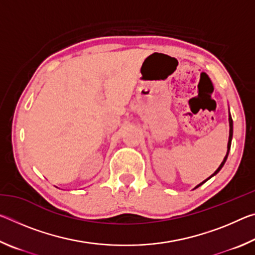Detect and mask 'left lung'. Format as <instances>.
<instances>
[{
	"instance_id": "left-lung-1",
	"label": "left lung",
	"mask_w": 255,
	"mask_h": 255,
	"mask_svg": "<svg viewBox=\"0 0 255 255\" xmlns=\"http://www.w3.org/2000/svg\"><path fill=\"white\" fill-rule=\"evenodd\" d=\"M228 122H230V137H228V144H227V153H226V156H225V157H224V159H223V162H222V164H221V165H219V167H218V169H217V170H216V171L214 172V173H213V174H211V175L209 176V178H208V179H207V180H205V181H204V182H201L200 184H198L196 188H198V187H200V185H201L202 183H205V182H206V181H208V180H209L210 178H213V176H214V175H216V174H217V173H218V172L222 170V167L224 166V164H225V162H226V159H227V156H228V153H230V149H231V144H232V138H233V119H232V116H231V114H230V116H228ZM196 188H195V189H196Z\"/></svg>"
}]
</instances>
